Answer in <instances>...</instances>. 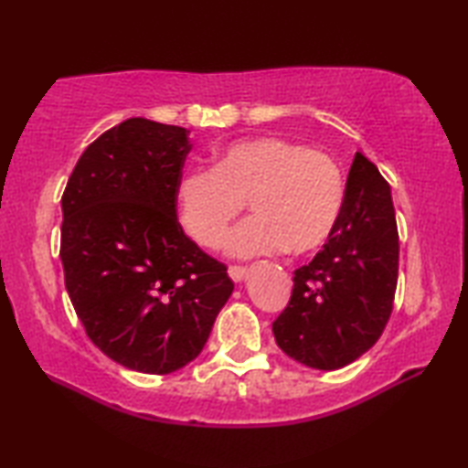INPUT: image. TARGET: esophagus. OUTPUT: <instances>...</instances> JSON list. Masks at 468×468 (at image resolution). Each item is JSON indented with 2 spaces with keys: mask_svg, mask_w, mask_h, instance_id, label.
Masks as SVG:
<instances>
[{
  "mask_svg": "<svg viewBox=\"0 0 468 468\" xmlns=\"http://www.w3.org/2000/svg\"><path fill=\"white\" fill-rule=\"evenodd\" d=\"M245 274H248V268H243V266H229V276H231L235 282H241L245 279Z\"/></svg>",
  "mask_w": 468,
  "mask_h": 468,
  "instance_id": "34e87169",
  "label": "esophagus"
}]
</instances>
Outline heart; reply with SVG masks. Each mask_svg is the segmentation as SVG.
Listing matches in <instances>:
<instances>
[{
  "mask_svg": "<svg viewBox=\"0 0 468 468\" xmlns=\"http://www.w3.org/2000/svg\"><path fill=\"white\" fill-rule=\"evenodd\" d=\"M343 196L335 158L281 136L235 140L217 150L212 169H189L176 187L181 225L204 248L223 241L248 200L253 217L225 239L235 258L284 248L303 256L322 248L335 231Z\"/></svg>",
  "mask_w": 468,
  "mask_h": 468,
  "instance_id": "b5f03b06",
  "label": "heart"
}]
</instances>
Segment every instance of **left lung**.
Returning <instances> with one entry per match:
<instances>
[{"label":"left lung","mask_w":468,"mask_h":468,"mask_svg":"<svg viewBox=\"0 0 468 468\" xmlns=\"http://www.w3.org/2000/svg\"><path fill=\"white\" fill-rule=\"evenodd\" d=\"M396 279L399 229L390 186L357 153L335 231L292 276L289 305L272 324L276 345L307 367L348 366L382 336Z\"/></svg>","instance_id":"left-lung-1"}]
</instances>
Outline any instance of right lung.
Masks as SVG:
<instances>
[{
	"label": "right lung",
	"instance_id": "obj_1",
	"mask_svg": "<svg viewBox=\"0 0 468 468\" xmlns=\"http://www.w3.org/2000/svg\"><path fill=\"white\" fill-rule=\"evenodd\" d=\"M187 133L125 120L89 144L61 196L59 258L78 318L109 359L142 374L194 361L233 292L227 266L177 220Z\"/></svg>",
	"mask_w": 468,
	"mask_h": 468
}]
</instances>
